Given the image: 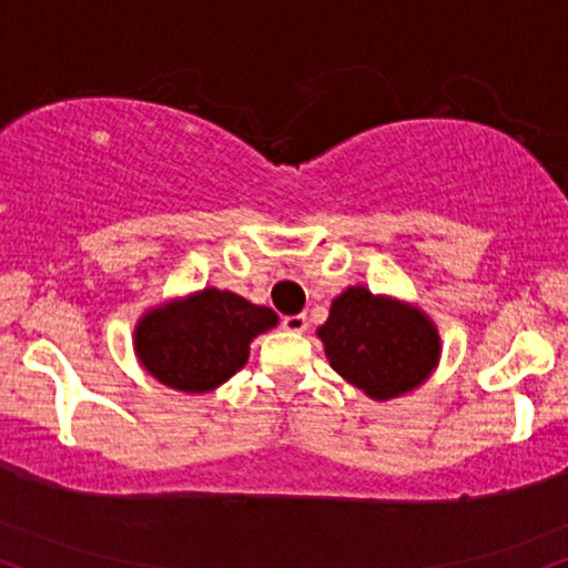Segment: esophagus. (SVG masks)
I'll list each match as a JSON object with an SVG mask.
<instances>
[{
	"mask_svg": "<svg viewBox=\"0 0 568 568\" xmlns=\"http://www.w3.org/2000/svg\"><path fill=\"white\" fill-rule=\"evenodd\" d=\"M282 326L286 328V332L292 334H303L307 328V316L305 313H295V316H284L282 318Z\"/></svg>",
	"mask_w": 568,
	"mask_h": 568,
	"instance_id": "obj_1",
	"label": "esophagus"
}]
</instances>
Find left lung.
I'll return each instance as SVG.
<instances>
[{
	"label": "left lung",
	"instance_id": "8db88e82",
	"mask_svg": "<svg viewBox=\"0 0 568 568\" xmlns=\"http://www.w3.org/2000/svg\"><path fill=\"white\" fill-rule=\"evenodd\" d=\"M326 358L339 376L374 400L416 389L439 361V337L418 307L349 286L318 328Z\"/></svg>",
	"mask_w": 568,
	"mask_h": 568
}]
</instances>
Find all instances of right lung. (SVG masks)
<instances>
[{
	"label": "right lung",
	"instance_id": "add662e5",
	"mask_svg": "<svg viewBox=\"0 0 568 568\" xmlns=\"http://www.w3.org/2000/svg\"><path fill=\"white\" fill-rule=\"evenodd\" d=\"M276 324L271 307L234 292L202 290L146 313L134 347L142 366L165 387L210 392L247 363L250 342Z\"/></svg>",
	"mask_w": 568,
	"mask_h": 568
}]
</instances>
